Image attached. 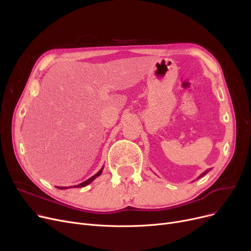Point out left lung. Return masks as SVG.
<instances>
[{"label": "left lung", "mask_w": 251, "mask_h": 251, "mask_svg": "<svg viewBox=\"0 0 251 251\" xmlns=\"http://www.w3.org/2000/svg\"><path fill=\"white\" fill-rule=\"evenodd\" d=\"M210 170H211V169H207V170H206V171H204V172H203V173H202V174H201V176H199V177H198V179H199V178H201V177H203V176H205V174H206V173H208V172H209V171H210Z\"/></svg>", "instance_id": "left-lung-1"}]
</instances>
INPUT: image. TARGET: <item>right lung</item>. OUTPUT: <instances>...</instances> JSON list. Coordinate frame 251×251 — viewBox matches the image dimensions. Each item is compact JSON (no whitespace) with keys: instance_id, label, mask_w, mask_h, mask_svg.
<instances>
[{"instance_id":"obj_1","label":"right lung","mask_w":251,"mask_h":251,"mask_svg":"<svg viewBox=\"0 0 251 251\" xmlns=\"http://www.w3.org/2000/svg\"><path fill=\"white\" fill-rule=\"evenodd\" d=\"M102 169H103V167L99 171V172H97L96 174H94V176H91L90 178H88V179H87V180H85V181H83V182H81V183H79V184H77V186H72V187H56L57 189H60V190H65V189H70V188H83V187H86V186H88V184L90 183V182H92L97 176H100V174L102 173Z\"/></svg>"}]
</instances>
